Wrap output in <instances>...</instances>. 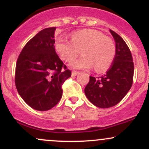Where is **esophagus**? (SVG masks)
Returning <instances> with one entry per match:
<instances>
[{
    "instance_id": "34e87169",
    "label": "esophagus",
    "mask_w": 149,
    "mask_h": 149,
    "mask_svg": "<svg viewBox=\"0 0 149 149\" xmlns=\"http://www.w3.org/2000/svg\"><path fill=\"white\" fill-rule=\"evenodd\" d=\"M78 71H72V76L73 77H74V76H76L77 74H78Z\"/></svg>"
}]
</instances>
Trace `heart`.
I'll return each mask as SVG.
<instances>
[{
	"label": "heart",
	"mask_w": 149,
	"mask_h": 149,
	"mask_svg": "<svg viewBox=\"0 0 149 149\" xmlns=\"http://www.w3.org/2000/svg\"><path fill=\"white\" fill-rule=\"evenodd\" d=\"M54 49L62 60L72 62L81 52V57L73 63L76 69H90L97 71L106 70L111 65L116 56V46L113 40L101 32L83 29L73 32L71 40L59 36L55 39Z\"/></svg>",
	"instance_id": "b5f03b06"
}]
</instances>
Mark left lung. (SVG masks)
Returning <instances> with one entry per match:
<instances>
[{
    "label": "left lung",
    "mask_w": 149,
    "mask_h": 149,
    "mask_svg": "<svg viewBox=\"0 0 149 149\" xmlns=\"http://www.w3.org/2000/svg\"><path fill=\"white\" fill-rule=\"evenodd\" d=\"M116 42V56L111 67L102 76H90L85 94L94 105L109 108L118 104L130 90L134 63L130 49L118 33L110 29Z\"/></svg>",
    "instance_id": "8db88e82"
}]
</instances>
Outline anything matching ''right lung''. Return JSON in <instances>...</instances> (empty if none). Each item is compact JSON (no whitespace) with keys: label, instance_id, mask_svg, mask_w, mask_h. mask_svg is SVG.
I'll return each instance as SVG.
<instances>
[{"label":"right lung","instance_id":"right-lung-1","mask_svg":"<svg viewBox=\"0 0 149 149\" xmlns=\"http://www.w3.org/2000/svg\"><path fill=\"white\" fill-rule=\"evenodd\" d=\"M56 27L38 32L22 49L17 61L15 82L18 93L29 107L47 111L62 97V85L71 71L54 49Z\"/></svg>","mask_w":149,"mask_h":149}]
</instances>
